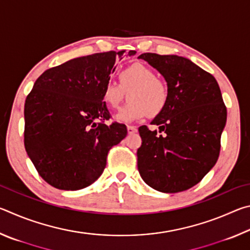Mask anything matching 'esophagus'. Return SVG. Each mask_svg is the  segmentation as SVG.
<instances>
[{
    "mask_svg": "<svg viewBox=\"0 0 250 250\" xmlns=\"http://www.w3.org/2000/svg\"><path fill=\"white\" fill-rule=\"evenodd\" d=\"M126 129H128V133L129 134H133V133H135L138 131L137 126H133V125H128V126H126Z\"/></svg>",
    "mask_w": 250,
    "mask_h": 250,
    "instance_id": "34e87169",
    "label": "esophagus"
}]
</instances>
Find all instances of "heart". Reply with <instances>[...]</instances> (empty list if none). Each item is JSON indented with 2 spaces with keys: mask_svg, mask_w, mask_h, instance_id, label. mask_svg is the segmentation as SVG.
Returning <instances> with one entry per match:
<instances>
[{
  "mask_svg": "<svg viewBox=\"0 0 250 250\" xmlns=\"http://www.w3.org/2000/svg\"><path fill=\"white\" fill-rule=\"evenodd\" d=\"M118 78L119 83L108 80L103 89L104 101L113 109L119 107L128 92L129 101L117 113L118 121L131 122L146 116L154 118L166 109L170 98L168 84L150 67L135 62L122 68Z\"/></svg>",
  "mask_w": 250,
  "mask_h": 250,
  "instance_id": "b5f03b06",
  "label": "heart"
}]
</instances>
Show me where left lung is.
<instances>
[{
  "instance_id": "left-lung-1",
  "label": "left lung",
  "mask_w": 250,
  "mask_h": 250,
  "mask_svg": "<svg viewBox=\"0 0 250 250\" xmlns=\"http://www.w3.org/2000/svg\"><path fill=\"white\" fill-rule=\"evenodd\" d=\"M166 78L170 98L151 125L139 128L138 170L142 180L163 193H177L201 182L217 162L226 105L213 75L176 55L141 54Z\"/></svg>"
}]
</instances>
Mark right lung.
Instances as JSON below:
<instances>
[{"instance_id":"1","label":"right lung","mask_w":250,"mask_h":250,"mask_svg":"<svg viewBox=\"0 0 250 250\" xmlns=\"http://www.w3.org/2000/svg\"><path fill=\"white\" fill-rule=\"evenodd\" d=\"M125 50L96 53L45 70L24 105V146L45 182L77 191L103 174L107 155L126 126L109 120L104 83ZM129 56L135 54L130 50Z\"/></svg>"}]
</instances>
